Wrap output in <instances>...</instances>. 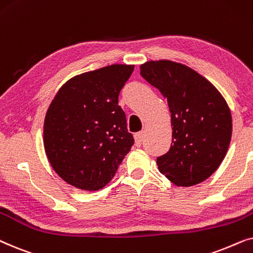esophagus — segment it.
I'll use <instances>...</instances> for the list:
<instances>
[{
  "label": "esophagus",
  "instance_id": "esophagus-1",
  "mask_svg": "<svg viewBox=\"0 0 253 253\" xmlns=\"http://www.w3.org/2000/svg\"><path fill=\"white\" fill-rule=\"evenodd\" d=\"M143 136H144V132H139L136 133L135 135H134V139H135V144L136 147H140L141 144H142V141H143Z\"/></svg>",
  "mask_w": 253,
  "mask_h": 253
}]
</instances>
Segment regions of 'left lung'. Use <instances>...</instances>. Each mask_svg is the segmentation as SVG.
<instances>
[{
	"label": "left lung",
	"mask_w": 253,
	"mask_h": 253,
	"mask_svg": "<svg viewBox=\"0 0 253 253\" xmlns=\"http://www.w3.org/2000/svg\"><path fill=\"white\" fill-rule=\"evenodd\" d=\"M171 112L172 143L157 157L161 173L177 186H192L211 177L225 157L232 120L227 102L210 81L181 63L158 60L140 66Z\"/></svg>",
	"instance_id": "obj_1"
}]
</instances>
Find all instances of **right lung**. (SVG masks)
<instances>
[{
  "instance_id": "right-lung-1",
  "label": "right lung",
  "mask_w": 253,
  "mask_h": 253,
  "mask_svg": "<svg viewBox=\"0 0 253 253\" xmlns=\"http://www.w3.org/2000/svg\"><path fill=\"white\" fill-rule=\"evenodd\" d=\"M133 65H111L67 81L43 123L50 166L66 183L84 191L103 188L134 143L118 97Z\"/></svg>"
}]
</instances>
